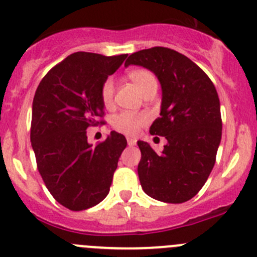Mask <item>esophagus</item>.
I'll return each instance as SVG.
<instances>
[{"label":"esophagus","instance_id":"1","mask_svg":"<svg viewBox=\"0 0 257 257\" xmlns=\"http://www.w3.org/2000/svg\"><path fill=\"white\" fill-rule=\"evenodd\" d=\"M127 144H128V146H135L136 145V139L127 138Z\"/></svg>","mask_w":257,"mask_h":257}]
</instances>
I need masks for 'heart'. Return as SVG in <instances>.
Listing matches in <instances>:
<instances>
[{
  "label": "heart",
  "instance_id": "1",
  "mask_svg": "<svg viewBox=\"0 0 257 257\" xmlns=\"http://www.w3.org/2000/svg\"><path fill=\"white\" fill-rule=\"evenodd\" d=\"M127 77L143 94L146 93L150 88L158 87V80H156L154 73L145 68H138V69L131 70L128 72ZM99 94H101L102 103L106 107L111 106L114 94V84L111 77L103 80L101 89H99ZM146 122H148V116L145 113L131 111L119 112V113L114 114L111 119L112 126L117 131L126 134V135H135L141 127L145 126Z\"/></svg>",
  "mask_w": 257,
  "mask_h": 257
}]
</instances>
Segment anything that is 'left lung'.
<instances>
[{
    "mask_svg": "<svg viewBox=\"0 0 257 257\" xmlns=\"http://www.w3.org/2000/svg\"><path fill=\"white\" fill-rule=\"evenodd\" d=\"M130 64L148 68L160 82V117L151 124L150 134L168 141L161 153L138 141L141 187L165 203L187 202L202 189L216 163L222 136L216 87L195 63L169 48L136 51L124 63Z\"/></svg>",
    "mask_w": 257,
    "mask_h": 257,
    "instance_id": "1",
    "label": "left lung"
}]
</instances>
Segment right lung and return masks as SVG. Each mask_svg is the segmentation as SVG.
I'll use <instances>...</instances> for the list:
<instances>
[{"instance_id":"obj_1","label":"right lung","mask_w":257,"mask_h":257,"mask_svg":"<svg viewBox=\"0 0 257 257\" xmlns=\"http://www.w3.org/2000/svg\"><path fill=\"white\" fill-rule=\"evenodd\" d=\"M126 58L78 51L46 73L34 96L30 140L38 170L54 199L70 211L107 197L127 145L116 131L96 146L87 141L88 127L104 123L102 83Z\"/></svg>"}]
</instances>
